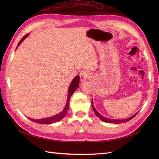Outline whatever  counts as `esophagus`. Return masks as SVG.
Returning <instances> with one entry per match:
<instances>
[{
    "mask_svg": "<svg viewBox=\"0 0 159 159\" xmlns=\"http://www.w3.org/2000/svg\"><path fill=\"white\" fill-rule=\"evenodd\" d=\"M90 76V74L88 72H86V71H83L80 73V81H85V80L88 79V78Z\"/></svg>",
    "mask_w": 159,
    "mask_h": 159,
    "instance_id": "esophagus-1",
    "label": "esophagus"
}]
</instances>
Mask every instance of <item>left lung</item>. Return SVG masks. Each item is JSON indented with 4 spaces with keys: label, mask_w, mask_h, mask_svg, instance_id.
<instances>
[{
    "label": "left lung",
    "mask_w": 159,
    "mask_h": 159,
    "mask_svg": "<svg viewBox=\"0 0 159 159\" xmlns=\"http://www.w3.org/2000/svg\"><path fill=\"white\" fill-rule=\"evenodd\" d=\"M92 109H93V111H94V113H96V116L98 117L100 119L102 120V121H104V122H108V123H113V124H121V123H122V122H126V121H128L129 120H132L133 119V118L136 116V115L137 114V113H136L134 115H133V116H131V117H128V118H127V119H125V120H114V119H110V118H107V117H104V116H102V115H100L98 112V111H96V109H95V107H94V106H93V100H92Z\"/></svg>",
    "instance_id": "left-lung-1"
}]
</instances>
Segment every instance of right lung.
Listing matches in <instances>:
<instances>
[{
  "mask_svg": "<svg viewBox=\"0 0 159 159\" xmlns=\"http://www.w3.org/2000/svg\"><path fill=\"white\" fill-rule=\"evenodd\" d=\"M27 36H28V34L26 35L25 37H23V38L21 40H20V42L18 43V46H17V48H18V46L22 42L23 40L25 39ZM79 80H80L79 76H77L76 77H74V79L72 80V83H71L69 87L68 93H67V99L66 107L63 109V110L61 111V112L55 115V116H54L52 117L43 118V119L34 120V119H31V118H29V119L33 121H34V122L38 123V124H50L57 122V121H59L60 120H61L64 117V116H66V114L67 113V111L69 109V102H70V98H71V96H72L73 93L75 92L76 89L78 88V87H79Z\"/></svg>",
  "mask_w": 159,
  "mask_h": 159,
  "instance_id": "obj_1",
  "label": "right lung"
}]
</instances>
